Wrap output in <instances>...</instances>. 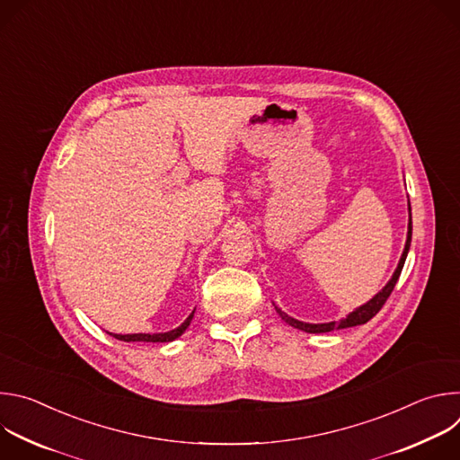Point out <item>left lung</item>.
Listing matches in <instances>:
<instances>
[{
    "mask_svg": "<svg viewBox=\"0 0 460 460\" xmlns=\"http://www.w3.org/2000/svg\"><path fill=\"white\" fill-rule=\"evenodd\" d=\"M408 209H410L408 236H406V245H404L402 256H401V260H399V266H397L395 273H393V277L389 279V282H387L371 300H367V302L362 304L360 307L353 309L346 318H342V320H339V322H323V323H309V322L296 320V318L289 316L288 313H284L279 305L273 304L275 309H277V313L280 314V318H282L286 323H289V325L296 327V330L305 332V333H330V332H335V330H346V327H353V325H360V323L369 322V320L382 309V305L385 304L387 296L391 295L393 288H395V284H397V280H399V277H401V271H402V268H404V261H406V256H408V251H410V245H411V229H413V226H411V206H408Z\"/></svg>",
    "mask_w": 460,
    "mask_h": 460,
    "instance_id": "obj_1",
    "label": "left lung"
}]
</instances>
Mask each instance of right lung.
Returning a JSON list of instances; mask_svg holds the SVG:
<instances>
[{
	"instance_id": "obj_1",
	"label": "right lung",
	"mask_w": 460,
	"mask_h": 460,
	"mask_svg": "<svg viewBox=\"0 0 460 460\" xmlns=\"http://www.w3.org/2000/svg\"><path fill=\"white\" fill-rule=\"evenodd\" d=\"M192 316H194V311L176 327V330H171V332H165V333H130V335L109 333V335H112L118 341H123V342H172V341H176L178 337L183 335V332L189 327Z\"/></svg>"
}]
</instances>
